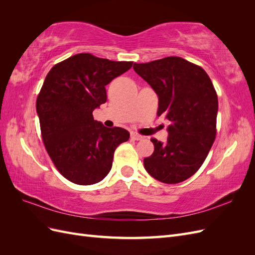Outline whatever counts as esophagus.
<instances>
[{
    "mask_svg": "<svg viewBox=\"0 0 255 255\" xmlns=\"http://www.w3.org/2000/svg\"><path fill=\"white\" fill-rule=\"evenodd\" d=\"M130 137L133 138V139H135V140H141L142 139V136H140L139 134H137V133H134V132H132L130 133Z\"/></svg>",
    "mask_w": 255,
    "mask_h": 255,
    "instance_id": "esophagus-1",
    "label": "esophagus"
}]
</instances>
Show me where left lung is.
Listing matches in <instances>:
<instances>
[{
    "mask_svg": "<svg viewBox=\"0 0 255 255\" xmlns=\"http://www.w3.org/2000/svg\"><path fill=\"white\" fill-rule=\"evenodd\" d=\"M133 68L156 92L157 116L170 121L167 142L151 139L154 152L143 159L144 169L166 184L187 180L202 166L216 136L218 98L210 76L176 56Z\"/></svg>",
    "mask_w": 255,
    "mask_h": 255,
    "instance_id": "obj_1",
    "label": "left lung"
}]
</instances>
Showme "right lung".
Listing matches in <instances>:
<instances>
[{
	"label": "right lung",
	"instance_id": "obj_1",
	"mask_svg": "<svg viewBox=\"0 0 255 255\" xmlns=\"http://www.w3.org/2000/svg\"><path fill=\"white\" fill-rule=\"evenodd\" d=\"M132 65L81 53L56 64L45 78L36 102L42 140L57 170L70 182L102 181L116 148L128 140L127 129L104 127L92 112L106 102V85Z\"/></svg>",
	"mask_w": 255,
	"mask_h": 255
}]
</instances>
